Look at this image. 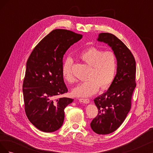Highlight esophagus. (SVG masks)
I'll return each instance as SVG.
<instances>
[{
	"mask_svg": "<svg viewBox=\"0 0 153 153\" xmlns=\"http://www.w3.org/2000/svg\"><path fill=\"white\" fill-rule=\"evenodd\" d=\"M78 100H79L80 102L81 103H85V104H87L89 103V100L88 99H84V98H79L78 99Z\"/></svg>",
	"mask_w": 153,
	"mask_h": 153,
	"instance_id": "1",
	"label": "esophagus"
}]
</instances>
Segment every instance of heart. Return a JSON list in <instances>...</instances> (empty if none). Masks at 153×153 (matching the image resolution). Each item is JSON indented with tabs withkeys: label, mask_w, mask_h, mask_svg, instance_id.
<instances>
[{
	"label": "heart",
	"mask_w": 153,
	"mask_h": 153,
	"mask_svg": "<svg viewBox=\"0 0 153 153\" xmlns=\"http://www.w3.org/2000/svg\"><path fill=\"white\" fill-rule=\"evenodd\" d=\"M79 57L91 66L87 80L81 82L73 88L72 94L76 97H89L95 94L100 87L107 88L113 82L117 68V58L112 51L103 52L96 47H89L79 54ZM73 60L68 57L64 61L62 72L69 83L75 82L72 73Z\"/></svg>",
	"instance_id": "obj_1"
}]
</instances>
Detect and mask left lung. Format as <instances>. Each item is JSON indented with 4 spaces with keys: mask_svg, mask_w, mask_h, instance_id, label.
<instances>
[{
    "mask_svg": "<svg viewBox=\"0 0 153 153\" xmlns=\"http://www.w3.org/2000/svg\"><path fill=\"white\" fill-rule=\"evenodd\" d=\"M97 40L107 44L117 58V72L113 82L107 91L94 100L98 114L91 123L95 133L106 135L121 126L131 109L136 87V62L130 50L114 34L100 33Z\"/></svg>",
    "mask_w": 153,
    "mask_h": 153,
    "instance_id": "left-lung-1",
    "label": "left lung"
}]
</instances>
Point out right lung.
<instances>
[{"instance_id":"1","label":"right lung","mask_w":153,"mask_h":153,"mask_svg":"<svg viewBox=\"0 0 153 153\" xmlns=\"http://www.w3.org/2000/svg\"><path fill=\"white\" fill-rule=\"evenodd\" d=\"M82 38L70 30H53L36 45L27 60L23 84L25 113L43 132H53L62 126L64 108L74 100L56 97L68 92L62 72L64 55Z\"/></svg>"}]
</instances>
